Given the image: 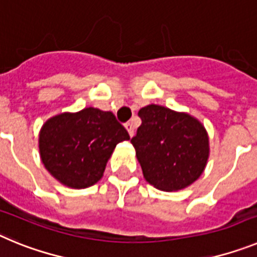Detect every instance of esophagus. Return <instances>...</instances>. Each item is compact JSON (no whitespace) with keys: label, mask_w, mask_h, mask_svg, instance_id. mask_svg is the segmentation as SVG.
Here are the masks:
<instances>
[{"label":"esophagus","mask_w":257,"mask_h":257,"mask_svg":"<svg viewBox=\"0 0 257 257\" xmlns=\"http://www.w3.org/2000/svg\"><path fill=\"white\" fill-rule=\"evenodd\" d=\"M124 127H126V130L128 131V135L133 138L134 136V131H135V128H134V124L131 123V122H127L126 124H124Z\"/></svg>","instance_id":"obj_1"}]
</instances>
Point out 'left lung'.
<instances>
[{
  "mask_svg": "<svg viewBox=\"0 0 257 257\" xmlns=\"http://www.w3.org/2000/svg\"><path fill=\"white\" fill-rule=\"evenodd\" d=\"M142 124L131 139L144 179L163 192L189 187L210 156L205 126L196 117L157 104L139 110Z\"/></svg>",
  "mask_w": 257,
  "mask_h": 257,
  "instance_id": "left-lung-1",
  "label": "left lung"
}]
</instances>
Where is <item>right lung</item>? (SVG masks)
Listing matches in <instances>:
<instances>
[{
	"label": "right lung",
	"instance_id": "right-lung-1",
	"mask_svg": "<svg viewBox=\"0 0 257 257\" xmlns=\"http://www.w3.org/2000/svg\"><path fill=\"white\" fill-rule=\"evenodd\" d=\"M128 139L112 112L88 106L49 118L38 134V149L52 178L68 188L83 189L103 178L115 145Z\"/></svg>",
	"mask_w": 257,
	"mask_h": 257
}]
</instances>
